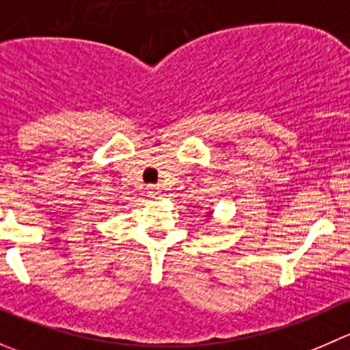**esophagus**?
I'll list each match as a JSON object with an SVG mask.
<instances>
[{"mask_svg":"<svg viewBox=\"0 0 350 350\" xmlns=\"http://www.w3.org/2000/svg\"><path fill=\"white\" fill-rule=\"evenodd\" d=\"M147 196H149V198H159V196H161V189L155 188V186H149V188H147Z\"/></svg>","mask_w":350,"mask_h":350,"instance_id":"esophagus-1","label":"esophagus"}]
</instances>
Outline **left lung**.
Listing matches in <instances>:
<instances>
[{
  "instance_id": "1",
  "label": "left lung",
  "mask_w": 350,
  "mask_h": 350,
  "mask_svg": "<svg viewBox=\"0 0 350 350\" xmlns=\"http://www.w3.org/2000/svg\"><path fill=\"white\" fill-rule=\"evenodd\" d=\"M211 213H213V211H208V213H206V217L210 218V217H211Z\"/></svg>"
}]
</instances>
